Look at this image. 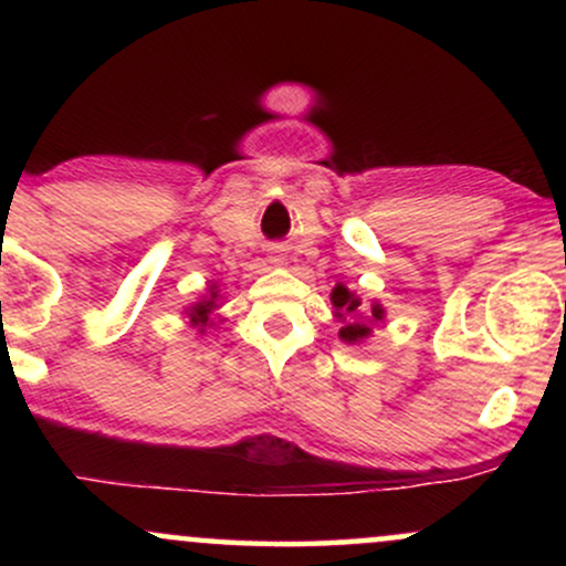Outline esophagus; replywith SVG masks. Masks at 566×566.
I'll list each match as a JSON object with an SVG mask.
<instances>
[{"label": "esophagus", "mask_w": 566, "mask_h": 566, "mask_svg": "<svg viewBox=\"0 0 566 566\" xmlns=\"http://www.w3.org/2000/svg\"><path fill=\"white\" fill-rule=\"evenodd\" d=\"M274 263H282V258H279V255H276V258H274Z\"/></svg>", "instance_id": "1"}]
</instances>
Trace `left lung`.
I'll use <instances>...</instances> for the list:
<instances>
[{"instance_id":"obj_1","label":"left lung","mask_w":566,"mask_h":566,"mask_svg":"<svg viewBox=\"0 0 566 566\" xmlns=\"http://www.w3.org/2000/svg\"><path fill=\"white\" fill-rule=\"evenodd\" d=\"M333 305H335L337 316L343 319L340 337L346 343L365 340V337L373 333V324L382 322V308L378 303H373L367 311H361L359 297L350 295L343 284H337V287L333 290Z\"/></svg>"}]
</instances>
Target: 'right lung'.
I'll return each instance as SVG.
<instances>
[{"mask_svg": "<svg viewBox=\"0 0 566 566\" xmlns=\"http://www.w3.org/2000/svg\"><path fill=\"white\" fill-rule=\"evenodd\" d=\"M216 292H212L210 295V301H201V303H197L191 308V322H193V327H207V324H210V314L212 311H216Z\"/></svg>", "mask_w": 566, "mask_h": 566, "instance_id": "obj_1", "label": "right lung"}]
</instances>
